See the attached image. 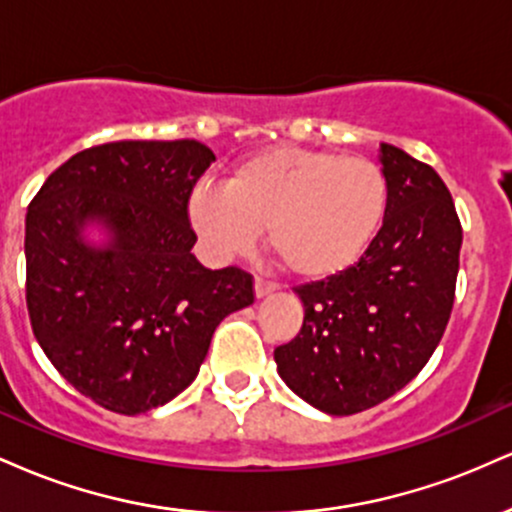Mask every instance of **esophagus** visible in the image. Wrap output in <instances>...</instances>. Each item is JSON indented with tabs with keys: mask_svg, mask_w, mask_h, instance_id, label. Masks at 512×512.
Wrapping results in <instances>:
<instances>
[{
	"mask_svg": "<svg viewBox=\"0 0 512 512\" xmlns=\"http://www.w3.org/2000/svg\"><path fill=\"white\" fill-rule=\"evenodd\" d=\"M276 289H279V286H276L274 281H264V279H260V276H257V279H255V298L272 296Z\"/></svg>",
	"mask_w": 512,
	"mask_h": 512,
	"instance_id": "1",
	"label": "esophagus"
}]
</instances>
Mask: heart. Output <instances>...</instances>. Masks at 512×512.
Instances as JSON below:
<instances>
[{
  "label": "heart",
  "mask_w": 512,
  "mask_h": 512,
  "mask_svg": "<svg viewBox=\"0 0 512 512\" xmlns=\"http://www.w3.org/2000/svg\"><path fill=\"white\" fill-rule=\"evenodd\" d=\"M387 209L385 170L368 156L322 149L262 151L233 168L226 185L190 197V221L216 255L267 240L293 274L330 279L366 255Z\"/></svg>",
  "instance_id": "heart-1"
}]
</instances>
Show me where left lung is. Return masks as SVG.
Instances as JSON below:
<instances>
[{"mask_svg": "<svg viewBox=\"0 0 512 512\" xmlns=\"http://www.w3.org/2000/svg\"><path fill=\"white\" fill-rule=\"evenodd\" d=\"M387 178L383 228L354 267L296 289L305 317L276 346L281 380L310 407L349 416L419 375L455 301L462 226L450 190L426 163L380 144Z\"/></svg>", "mask_w": 512, "mask_h": 512, "instance_id": "left-lung-1", "label": "left lung"}]
</instances>
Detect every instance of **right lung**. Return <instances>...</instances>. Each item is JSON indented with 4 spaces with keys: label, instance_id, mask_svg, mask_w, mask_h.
Here are the masks:
<instances>
[{
    "label": "right lung",
    "instance_id": "right-lung-1",
    "mask_svg": "<svg viewBox=\"0 0 512 512\" xmlns=\"http://www.w3.org/2000/svg\"><path fill=\"white\" fill-rule=\"evenodd\" d=\"M195 139L110 142L45 180L26 214V303L45 356L115 414L163 407L197 378L252 276L192 255L190 192L214 161ZM102 231L101 241L87 228Z\"/></svg>",
    "mask_w": 512,
    "mask_h": 512
}]
</instances>
